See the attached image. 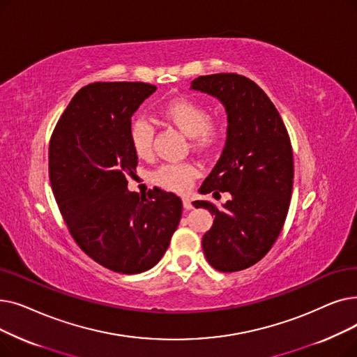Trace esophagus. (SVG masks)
Wrapping results in <instances>:
<instances>
[{"label": "esophagus", "mask_w": 357, "mask_h": 357, "mask_svg": "<svg viewBox=\"0 0 357 357\" xmlns=\"http://www.w3.org/2000/svg\"><path fill=\"white\" fill-rule=\"evenodd\" d=\"M183 206H184L185 211H190V209H193V203H192L190 199L184 197V199H183Z\"/></svg>", "instance_id": "34e87169"}]
</instances>
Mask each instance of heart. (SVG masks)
I'll return each mask as SVG.
<instances>
[{"mask_svg": "<svg viewBox=\"0 0 357 357\" xmlns=\"http://www.w3.org/2000/svg\"><path fill=\"white\" fill-rule=\"evenodd\" d=\"M165 121L176 126L185 137L190 138L193 149L206 152L213 149L222 139L225 129L218 119H211L206 107L189 97L169 100L161 109ZM130 144L139 158H148L152 154L154 128L145 117L133 119L129 129ZM197 172L192 164H164L151 173V181L161 189L183 193L190 188Z\"/></svg>", "mask_w": 357, "mask_h": 357, "instance_id": "b5f03b06", "label": "heart"}]
</instances>
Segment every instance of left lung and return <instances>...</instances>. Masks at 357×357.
I'll list each match as a JSON object with an SVG mask.
<instances>
[{"label":"left lung","instance_id":"obj_1","mask_svg":"<svg viewBox=\"0 0 357 357\" xmlns=\"http://www.w3.org/2000/svg\"><path fill=\"white\" fill-rule=\"evenodd\" d=\"M192 90L218 98L227 112V141L202 195L229 192L222 208L193 202L213 216L203 235L206 260L219 271H240L260 261L275 244L289 211L294 154L282 117L256 82L238 74L202 75Z\"/></svg>","mask_w":357,"mask_h":357}]
</instances>
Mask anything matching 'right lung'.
<instances>
[{
	"label": "right lung",
	"mask_w": 357,
	"mask_h": 357,
	"mask_svg": "<svg viewBox=\"0 0 357 357\" xmlns=\"http://www.w3.org/2000/svg\"><path fill=\"white\" fill-rule=\"evenodd\" d=\"M157 87L145 82H94L82 87L49 144V178L59 211L81 250L117 273L154 267L178 227L183 203L161 189L128 190L138 155L130 117Z\"/></svg>",
	"instance_id": "1"
}]
</instances>
